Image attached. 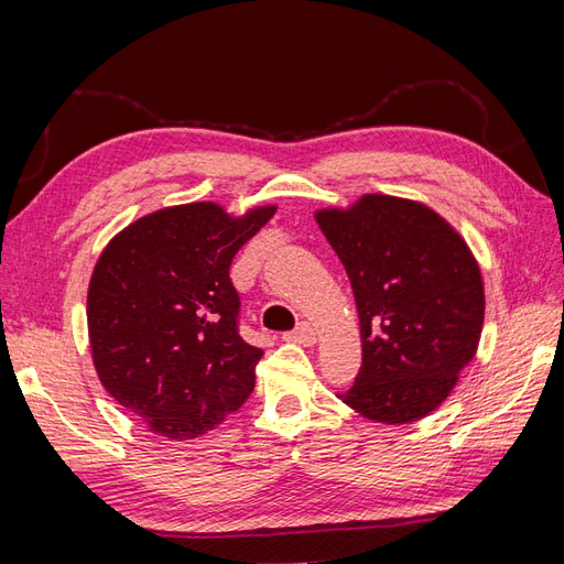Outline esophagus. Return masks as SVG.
<instances>
[{
	"instance_id": "esophagus-1",
	"label": "esophagus",
	"mask_w": 564,
	"mask_h": 564,
	"mask_svg": "<svg viewBox=\"0 0 564 564\" xmlns=\"http://www.w3.org/2000/svg\"><path fill=\"white\" fill-rule=\"evenodd\" d=\"M284 338L294 340V344H301V346H315L317 344V334L313 329V324H308V322H301L299 327L292 334H286Z\"/></svg>"
}]
</instances>
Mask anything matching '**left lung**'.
<instances>
[{"mask_svg":"<svg viewBox=\"0 0 564 564\" xmlns=\"http://www.w3.org/2000/svg\"><path fill=\"white\" fill-rule=\"evenodd\" d=\"M315 220L360 317L362 367L340 400L388 425L429 416L480 344L485 284L470 247L423 202L381 193L317 209Z\"/></svg>","mask_w":564,"mask_h":564,"instance_id":"8db88e82","label":"left lung"}]
</instances>
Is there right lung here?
<instances>
[{"label": "right lung", "mask_w": 564, "mask_h": 564, "mask_svg": "<svg viewBox=\"0 0 564 564\" xmlns=\"http://www.w3.org/2000/svg\"><path fill=\"white\" fill-rule=\"evenodd\" d=\"M216 202L164 207L119 230L87 294L94 367L110 395L169 440H195L251 395L261 348L237 332L230 263L275 216Z\"/></svg>", "instance_id": "add662e5"}]
</instances>
